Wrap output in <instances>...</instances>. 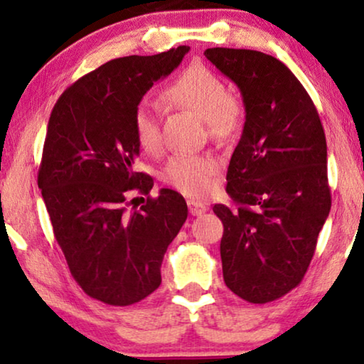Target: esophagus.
<instances>
[{
	"label": "esophagus",
	"mask_w": 364,
	"mask_h": 364,
	"mask_svg": "<svg viewBox=\"0 0 364 364\" xmlns=\"http://www.w3.org/2000/svg\"><path fill=\"white\" fill-rule=\"evenodd\" d=\"M188 208H189V213H191L193 216H201L203 213H206L209 209L208 204H204L201 201H194V199H189Z\"/></svg>",
	"instance_id": "obj_1"
}]
</instances>
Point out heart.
I'll return each mask as SVG.
<instances>
[{"label": "heart", "instance_id": "obj_1", "mask_svg": "<svg viewBox=\"0 0 364 364\" xmlns=\"http://www.w3.org/2000/svg\"><path fill=\"white\" fill-rule=\"evenodd\" d=\"M163 104L189 110L201 117L214 140H234L244 125V104L228 90L224 80L204 65H191L173 79L161 92ZM135 138L146 153L161 148L160 115L155 105L140 104L133 114ZM218 163L208 155H175L166 163L163 178L188 196H204L211 191Z\"/></svg>", "mask_w": 364, "mask_h": 364}]
</instances>
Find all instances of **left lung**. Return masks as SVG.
I'll return each instance as SVG.
<instances>
[{"label":"left lung","instance_id":"obj_1","mask_svg":"<svg viewBox=\"0 0 364 364\" xmlns=\"http://www.w3.org/2000/svg\"><path fill=\"white\" fill-rule=\"evenodd\" d=\"M204 55L239 87L245 107L226 176L232 206L213 208L224 226V282L245 301L267 304L301 282L330 214L325 132L279 59L229 48Z\"/></svg>","mask_w":364,"mask_h":364}]
</instances>
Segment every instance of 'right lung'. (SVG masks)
<instances>
[{
	"label": "right lung",
	"mask_w": 364,
	"mask_h": 364,
	"mask_svg": "<svg viewBox=\"0 0 364 364\" xmlns=\"http://www.w3.org/2000/svg\"><path fill=\"white\" fill-rule=\"evenodd\" d=\"M188 50L109 60L65 89L50 112L38 184L70 274L104 304H136L160 287L163 257L188 218L184 198L165 188L129 211L133 193L153 188L151 176L133 170V114Z\"/></svg>",
	"instance_id": "add662e5"
}]
</instances>
